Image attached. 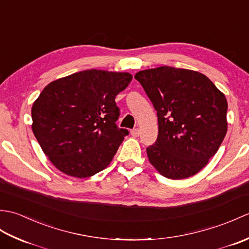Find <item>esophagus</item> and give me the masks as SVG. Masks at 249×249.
Returning a JSON list of instances; mask_svg holds the SVG:
<instances>
[{"mask_svg": "<svg viewBox=\"0 0 249 249\" xmlns=\"http://www.w3.org/2000/svg\"><path fill=\"white\" fill-rule=\"evenodd\" d=\"M130 134H131V136H133V137H138L139 134H140V130H139V128H135V129H133V130L130 131Z\"/></svg>", "mask_w": 249, "mask_h": 249, "instance_id": "34e87169", "label": "esophagus"}]
</instances>
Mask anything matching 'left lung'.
<instances>
[{"label":"left lung","instance_id":"left-lung-1","mask_svg":"<svg viewBox=\"0 0 249 249\" xmlns=\"http://www.w3.org/2000/svg\"><path fill=\"white\" fill-rule=\"evenodd\" d=\"M135 79L157 111V139L146 147L150 162L168 178L195 176L226 136L225 95L206 76L184 68L145 70Z\"/></svg>","mask_w":249,"mask_h":249}]
</instances>
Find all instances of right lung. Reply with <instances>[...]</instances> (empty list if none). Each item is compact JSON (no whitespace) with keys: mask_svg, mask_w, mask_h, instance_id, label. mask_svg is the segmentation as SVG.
Wrapping results in <instances>:
<instances>
[{"mask_svg":"<svg viewBox=\"0 0 249 249\" xmlns=\"http://www.w3.org/2000/svg\"><path fill=\"white\" fill-rule=\"evenodd\" d=\"M128 72L83 71L49 83L32 107L34 136L50 161L67 176L92 177L112 160L127 129L115 122V96Z\"/></svg>","mask_w":249,"mask_h":249,"instance_id":"right-lung-1","label":"right lung"}]
</instances>
